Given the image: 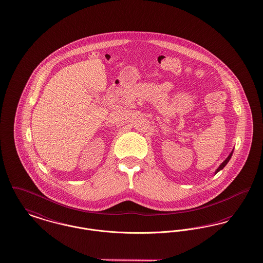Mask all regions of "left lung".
Segmentation results:
<instances>
[{"label":"left lung","instance_id":"8db88e82","mask_svg":"<svg viewBox=\"0 0 263 263\" xmlns=\"http://www.w3.org/2000/svg\"><path fill=\"white\" fill-rule=\"evenodd\" d=\"M232 153H233V150L231 152V154L229 155V157H228V158H227V159H226V160H224V161L219 165V167L216 169V172H215V174L218 173L219 171L222 170V169L226 167V165L229 163V161H230V160H231V158H232Z\"/></svg>","mask_w":263,"mask_h":263}]
</instances>
